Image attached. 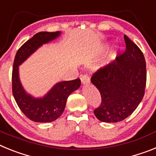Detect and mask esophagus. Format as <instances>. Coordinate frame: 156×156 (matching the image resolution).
<instances>
[{
  "instance_id": "1",
  "label": "esophagus",
  "mask_w": 156,
  "mask_h": 156,
  "mask_svg": "<svg viewBox=\"0 0 156 156\" xmlns=\"http://www.w3.org/2000/svg\"><path fill=\"white\" fill-rule=\"evenodd\" d=\"M81 81H82V84H86L89 82V77L88 76V74H83L81 77Z\"/></svg>"
}]
</instances>
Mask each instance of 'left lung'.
<instances>
[{
    "label": "left lung",
    "instance_id": "obj_1",
    "mask_svg": "<svg viewBox=\"0 0 156 156\" xmlns=\"http://www.w3.org/2000/svg\"><path fill=\"white\" fill-rule=\"evenodd\" d=\"M124 40L125 52L91 77L92 83L101 93V103L93 112L101 122L122 121L136 110L144 96L145 59L141 50L126 35Z\"/></svg>",
    "mask_w": 156,
    "mask_h": 156
}]
</instances>
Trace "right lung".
<instances>
[{
    "label": "right lung",
    "instance_id": "right-lung-1",
    "mask_svg": "<svg viewBox=\"0 0 156 156\" xmlns=\"http://www.w3.org/2000/svg\"><path fill=\"white\" fill-rule=\"evenodd\" d=\"M59 34V31L37 33L19 48L15 56L12 75L13 97L22 112L36 122H50L57 119L64 111L69 95L81 85L78 78L59 82L41 99L30 97L22 87L19 78V66L41 45L55 39Z\"/></svg>",
    "mask_w": 156,
    "mask_h": 156
}]
</instances>
